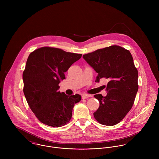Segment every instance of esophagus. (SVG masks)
<instances>
[{
    "instance_id": "esophagus-1",
    "label": "esophagus",
    "mask_w": 159,
    "mask_h": 159,
    "mask_svg": "<svg viewBox=\"0 0 159 159\" xmlns=\"http://www.w3.org/2000/svg\"><path fill=\"white\" fill-rule=\"evenodd\" d=\"M91 97H92V95H89V94H83L82 95V98L83 99H86V98H89Z\"/></svg>"
}]
</instances>
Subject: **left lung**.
I'll return each instance as SVG.
<instances>
[{"mask_svg": "<svg viewBox=\"0 0 159 159\" xmlns=\"http://www.w3.org/2000/svg\"><path fill=\"white\" fill-rule=\"evenodd\" d=\"M83 58L98 73L95 81H108L107 96L94 95L100 106L93 116L102 125H114L131 110L138 90V72L132 56L129 50L112 45L84 54Z\"/></svg>", "mask_w": 159, "mask_h": 159, "instance_id": "obj_1", "label": "left lung"}]
</instances>
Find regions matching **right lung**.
<instances>
[{
  "label": "right lung",
  "instance_id": "right-lung-1",
  "mask_svg": "<svg viewBox=\"0 0 159 159\" xmlns=\"http://www.w3.org/2000/svg\"><path fill=\"white\" fill-rule=\"evenodd\" d=\"M81 56L48 46L29 54L23 71V92L30 108L43 124L59 127L71 119L73 107L81 96L60 92L59 84L66 79L64 73Z\"/></svg>",
  "mask_w": 159,
  "mask_h": 159
}]
</instances>
